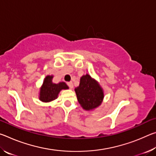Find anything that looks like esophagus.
<instances>
[{
    "mask_svg": "<svg viewBox=\"0 0 156 156\" xmlns=\"http://www.w3.org/2000/svg\"><path fill=\"white\" fill-rule=\"evenodd\" d=\"M67 84H68V86L69 87V88H70V89H72V88L73 87V83H72V81L68 82V83H67Z\"/></svg>",
    "mask_w": 156,
    "mask_h": 156,
    "instance_id": "1",
    "label": "esophagus"
}]
</instances>
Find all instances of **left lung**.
Instances as JSON below:
<instances>
[{"instance_id":"obj_1","label":"left lung","mask_w":156,"mask_h":156,"mask_svg":"<svg viewBox=\"0 0 156 156\" xmlns=\"http://www.w3.org/2000/svg\"><path fill=\"white\" fill-rule=\"evenodd\" d=\"M74 90L79 104L86 111L96 109L103 101V89L98 82L88 73L82 76L79 86Z\"/></svg>"}]
</instances>
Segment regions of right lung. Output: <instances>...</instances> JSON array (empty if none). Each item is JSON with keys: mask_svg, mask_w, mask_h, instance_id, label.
<instances>
[{"mask_svg": "<svg viewBox=\"0 0 156 156\" xmlns=\"http://www.w3.org/2000/svg\"><path fill=\"white\" fill-rule=\"evenodd\" d=\"M53 75H47L44 78L43 83L40 88L38 98L43 102H49L56 100L60 91L62 89H68L69 87L65 82L58 83H53Z\"/></svg>", "mask_w": 156, "mask_h": 156, "instance_id": "1", "label": "right lung"}]
</instances>
